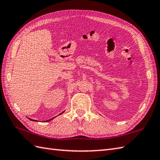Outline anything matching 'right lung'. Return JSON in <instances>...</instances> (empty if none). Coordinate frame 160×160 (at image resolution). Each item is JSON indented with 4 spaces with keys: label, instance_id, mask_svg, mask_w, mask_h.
I'll return each mask as SVG.
<instances>
[{
    "label": "right lung",
    "instance_id": "obj_1",
    "mask_svg": "<svg viewBox=\"0 0 160 160\" xmlns=\"http://www.w3.org/2000/svg\"><path fill=\"white\" fill-rule=\"evenodd\" d=\"M62 113H63V112H62ZM61 113H60V114H61ZM60 114H59V115H60ZM53 118H51V119H50V120H47V122H48V121H50V120H51L52 119H53ZM30 120H32V121H34V120H32V119H30Z\"/></svg>",
    "mask_w": 160,
    "mask_h": 160
}]
</instances>
